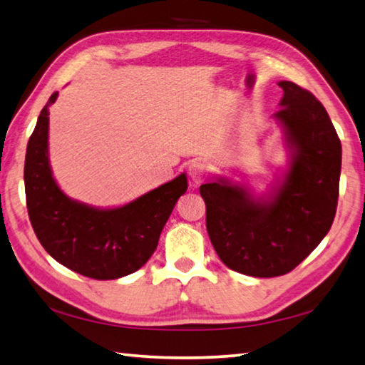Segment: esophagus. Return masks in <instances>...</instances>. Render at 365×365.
I'll return each instance as SVG.
<instances>
[{
  "instance_id": "1",
  "label": "esophagus",
  "mask_w": 365,
  "mask_h": 365,
  "mask_svg": "<svg viewBox=\"0 0 365 365\" xmlns=\"http://www.w3.org/2000/svg\"><path fill=\"white\" fill-rule=\"evenodd\" d=\"M187 172H189L190 180H192L193 182H195V184H198V182L203 181V178H205V175H206V167H205L203 162L192 160V162L189 163Z\"/></svg>"
}]
</instances>
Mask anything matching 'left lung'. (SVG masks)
Returning <instances> with one entry per match:
<instances>
[{"label": "left lung", "instance_id": "obj_1", "mask_svg": "<svg viewBox=\"0 0 365 365\" xmlns=\"http://www.w3.org/2000/svg\"><path fill=\"white\" fill-rule=\"evenodd\" d=\"M279 86L284 98L274 116L292 153L282 182L262 197L227 180L200 185L214 250L252 277L293 271L328 235L339 200L341 145L328 111L293 81Z\"/></svg>", "mask_w": 365, "mask_h": 365}]
</instances>
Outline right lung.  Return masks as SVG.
Instances as JSON below:
<instances>
[{"label":"right lung","instance_id":"add662e5","mask_svg":"<svg viewBox=\"0 0 365 365\" xmlns=\"http://www.w3.org/2000/svg\"><path fill=\"white\" fill-rule=\"evenodd\" d=\"M42 108L25 158L28 215L37 240L58 263L81 276L113 280L140 269L154 254L163 225L182 193L181 173L133 202L101 210L69 198L58 187L48 162V107Z\"/></svg>","mask_w":365,"mask_h":365}]
</instances>
